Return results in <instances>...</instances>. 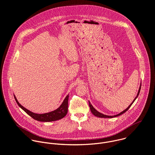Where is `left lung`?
I'll use <instances>...</instances> for the list:
<instances>
[{"label":"left lung","instance_id":"1","mask_svg":"<svg viewBox=\"0 0 155 155\" xmlns=\"http://www.w3.org/2000/svg\"><path fill=\"white\" fill-rule=\"evenodd\" d=\"M141 84H140V88H139V89H138V94H137V96L135 97V98H134V100H133V102L131 103V104L125 109V110H124V111H122V112H120V113H119V114H116V115H114V116H108V115H105V114H102V113H100L99 111H98L97 110H96V109H94V107L92 106V104H91V103L89 101V107H90V110H91V113L94 115V116H97V117H104V118H112V117H117V116H120V115H121V114H122L123 113H124L125 112H126L130 108V107L131 106V105L133 104V103L135 101V100H136V98L138 97V95H139V93H140V89H141Z\"/></svg>","mask_w":155,"mask_h":155}]
</instances>
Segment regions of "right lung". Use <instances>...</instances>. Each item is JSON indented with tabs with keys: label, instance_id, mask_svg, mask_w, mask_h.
Masks as SVG:
<instances>
[{
	"label": "right lung",
	"instance_id": "add662e5",
	"mask_svg": "<svg viewBox=\"0 0 155 155\" xmlns=\"http://www.w3.org/2000/svg\"><path fill=\"white\" fill-rule=\"evenodd\" d=\"M14 96L17 103L20 106V107H21L23 110L26 113H27L32 118L38 121H41V122L55 121L63 118L66 115L68 111V97H69L68 94L66 97L61 105L57 109L52 111L49 113H44V114H37L27 110L19 103L15 95Z\"/></svg>",
	"mask_w": 155,
	"mask_h": 155
}]
</instances>
